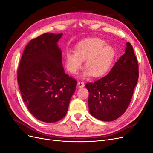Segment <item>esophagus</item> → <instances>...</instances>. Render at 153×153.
Segmentation results:
<instances>
[{
    "instance_id": "esophagus-1",
    "label": "esophagus",
    "mask_w": 153,
    "mask_h": 153,
    "mask_svg": "<svg viewBox=\"0 0 153 153\" xmlns=\"http://www.w3.org/2000/svg\"><path fill=\"white\" fill-rule=\"evenodd\" d=\"M77 85L78 87L80 88H82V87H84V83L83 82H78V84H77Z\"/></svg>"
}]
</instances>
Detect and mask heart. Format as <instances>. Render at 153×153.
I'll return each mask as SVG.
<instances>
[{"label": "heart", "mask_w": 153, "mask_h": 153, "mask_svg": "<svg viewBox=\"0 0 153 153\" xmlns=\"http://www.w3.org/2000/svg\"><path fill=\"white\" fill-rule=\"evenodd\" d=\"M115 56L114 48L106 45L105 41L99 38H90L81 41L75 48V52L66 54V66L68 70L76 74L82 68V61H85L86 69L83 78L93 75L103 76L108 71Z\"/></svg>", "instance_id": "obj_1"}]
</instances>
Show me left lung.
Instances as JSON below:
<instances>
[{
    "instance_id": "8db88e82",
    "label": "left lung",
    "mask_w": 153,
    "mask_h": 153,
    "mask_svg": "<svg viewBox=\"0 0 153 153\" xmlns=\"http://www.w3.org/2000/svg\"><path fill=\"white\" fill-rule=\"evenodd\" d=\"M138 78V64L132 45L126 43L125 53L107 75L87 83L90 114L101 121H112L125 112Z\"/></svg>"
}]
</instances>
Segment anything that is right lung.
Here are the masks:
<instances>
[{"label": "right lung", "mask_w": 153, "mask_h": 153, "mask_svg": "<svg viewBox=\"0 0 153 153\" xmlns=\"http://www.w3.org/2000/svg\"><path fill=\"white\" fill-rule=\"evenodd\" d=\"M62 34L45 33L30 41L22 56L18 83L29 112L41 121L55 123L66 115L77 82L65 73L57 43Z\"/></svg>", "instance_id": "add662e5"}]
</instances>
